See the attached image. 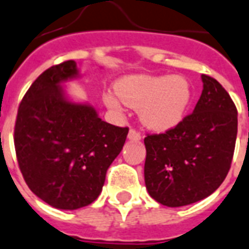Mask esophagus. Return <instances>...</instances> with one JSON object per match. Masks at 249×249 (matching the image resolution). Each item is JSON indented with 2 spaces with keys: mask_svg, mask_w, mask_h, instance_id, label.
Wrapping results in <instances>:
<instances>
[{
  "mask_svg": "<svg viewBox=\"0 0 249 249\" xmlns=\"http://www.w3.org/2000/svg\"><path fill=\"white\" fill-rule=\"evenodd\" d=\"M128 139H130L131 142H139V140H142V134L135 130V128H131L128 131Z\"/></svg>",
  "mask_w": 249,
  "mask_h": 249,
  "instance_id": "obj_1",
  "label": "esophagus"
}]
</instances>
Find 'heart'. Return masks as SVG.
<instances>
[{
    "instance_id": "1",
    "label": "heart",
    "mask_w": 249,
    "mask_h": 249,
    "mask_svg": "<svg viewBox=\"0 0 249 249\" xmlns=\"http://www.w3.org/2000/svg\"><path fill=\"white\" fill-rule=\"evenodd\" d=\"M115 90L105 94L107 107L121 110L124 103L139 109L140 121L155 131L177 126L191 101V87L183 76L131 75L121 79Z\"/></svg>"
}]
</instances>
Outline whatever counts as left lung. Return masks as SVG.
<instances>
[{
	"label": "left lung",
	"instance_id": "left-lung-1",
	"mask_svg": "<svg viewBox=\"0 0 249 249\" xmlns=\"http://www.w3.org/2000/svg\"><path fill=\"white\" fill-rule=\"evenodd\" d=\"M203 92L191 114L163 134L144 139V179L156 201L190 205L208 197L226 178L238 134V110L214 78L201 75Z\"/></svg>",
	"mask_w": 249,
	"mask_h": 249
}]
</instances>
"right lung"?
Here are the masks:
<instances>
[{
	"instance_id": "obj_1",
	"label": "right lung",
	"mask_w": 249,
	"mask_h": 249,
	"mask_svg": "<svg viewBox=\"0 0 249 249\" xmlns=\"http://www.w3.org/2000/svg\"><path fill=\"white\" fill-rule=\"evenodd\" d=\"M78 74L72 59L44 71L22 98L14 127L27 186L42 201L66 211L98 197L128 134V127L104 122L89 105L66 100L61 83Z\"/></svg>"
}]
</instances>
